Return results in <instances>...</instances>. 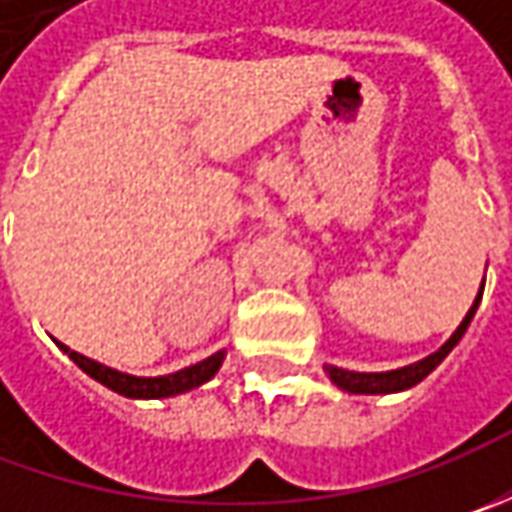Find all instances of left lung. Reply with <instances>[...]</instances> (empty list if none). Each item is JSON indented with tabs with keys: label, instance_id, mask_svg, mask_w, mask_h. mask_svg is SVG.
<instances>
[{
	"label": "left lung",
	"instance_id": "8db88e82",
	"mask_svg": "<svg viewBox=\"0 0 512 512\" xmlns=\"http://www.w3.org/2000/svg\"><path fill=\"white\" fill-rule=\"evenodd\" d=\"M482 290H479V296H476L473 307L467 310V316L462 319V325L453 330V336H450V339H447L436 353L424 356V359H419V362L407 364V367L384 370V373H356V370H344V367H336V364H325L330 382L336 384V387H342L344 393H362V396H379V393H399V390H410L413 384L422 382L424 376H430V373L444 362V356L459 344V339L464 336V330H467V325H470V319H473V313H476V307H479V302H482Z\"/></svg>",
	"mask_w": 512,
	"mask_h": 512
}]
</instances>
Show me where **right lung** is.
I'll return each mask as SVG.
<instances>
[{
    "instance_id": "add662e5",
    "label": "right lung",
    "mask_w": 512,
    "mask_h": 512,
    "mask_svg": "<svg viewBox=\"0 0 512 512\" xmlns=\"http://www.w3.org/2000/svg\"><path fill=\"white\" fill-rule=\"evenodd\" d=\"M62 347V353H68L73 362L79 364L90 379H96L99 384H105L108 390L119 393V396H128V399H168V396H179V393H187L199 384L210 382L219 367L225 362V350L207 356L202 362L190 364L185 370H176V373H168V376H130V373H122V370H113L108 364L93 362L88 356L70 350L68 344L56 342Z\"/></svg>"
}]
</instances>
